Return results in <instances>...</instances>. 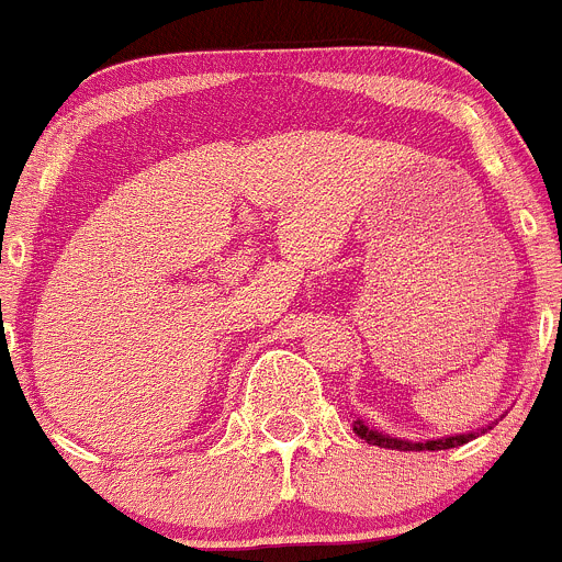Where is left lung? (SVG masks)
I'll return each instance as SVG.
<instances>
[{
	"label": "left lung",
	"instance_id": "1",
	"mask_svg": "<svg viewBox=\"0 0 562 562\" xmlns=\"http://www.w3.org/2000/svg\"><path fill=\"white\" fill-rule=\"evenodd\" d=\"M355 432L360 435L363 440L374 443L380 449H400V452H422V449H454V447H463L469 443L471 438H476L474 432L471 435H452V438H440V440H427V443H411V440H400V438H391V435H382L376 429H369L363 422H355Z\"/></svg>",
	"mask_w": 562,
	"mask_h": 562
}]
</instances>
